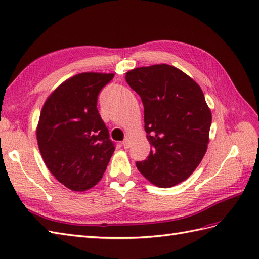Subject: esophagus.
<instances>
[{
  "instance_id": "obj_1",
  "label": "esophagus",
  "mask_w": 259,
  "mask_h": 259,
  "mask_svg": "<svg viewBox=\"0 0 259 259\" xmlns=\"http://www.w3.org/2000/svg\"><path fill=\"white\" fill-rule=\"evenodd\" d=\"M122 146H123L124 149H128V148L130 147V139L129 138H125L123 140V142H122Z\"/></svg>"
}]
</instances>
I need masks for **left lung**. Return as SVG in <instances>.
Here are the masks:
<instances>
[{"label": "left lung", "instance_id": "1", "mask_svg": "<svg viewBox=\"0 0 259 259\" xmlns=\"http://www.w3.org/2000/svg\"><path fill=\"white\" fill-rule=\"evenodd\" d=\"M125 81L141 98L149 156L137 168L155 186L169 188L186 180L209 144L211 111L201 88L169 64L130 70Z\"/></svg>", "mask_w": 259, "mask_h": 259}]
</instances>
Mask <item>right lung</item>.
Wrapping results in <instances>:
<instances>
[{
  "instance_id": "right-lung-1",
  "label": "right lung",
  "mask_w": 259,
  "mask_h": 259,
  "mask_svg": "<svg viewBox=\"0 0 259 259\" xmlns=\"http://www.w3.org/2000/svg\"><path fill=\"white\" fill-rule=\"evenodd\" d=\"M113 73L71 76L48 97L36 126L37 146L47 168L73 191H85L102 178L114 151L97 109L98 96Z\"/></svg>"
}]
</instances>
